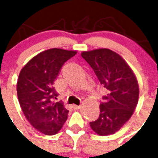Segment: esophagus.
<instances>
[{
    "label": "esophagus",
    "instance_id": "34e87169",
    "mask_svg": "<svg viewBox=\"0 0 158 158\" xmlns=\"http://www.w3.org/2000/svg\"><path fill=\"white\" fill-rule=\"evenodd\" d=\"M73 108L75 110H78L80 108V105H76V104H73Z\"/></svg>",
    "mask_w": 158,
    "mask_h": 158
}]
</instances>
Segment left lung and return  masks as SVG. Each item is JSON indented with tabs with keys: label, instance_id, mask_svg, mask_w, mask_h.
<instances>
[{
	"label": "left lung",
	"instance_id": "obj_1",
	"mask_svg": "<svg viewBox=\"0 0 158 158\" xmlns=\"http://www.w3.org/2000/svg\"><path fill=\"white\" fill-rule=\"evenodd\" d=\"M87 61L106 90L100 104V115L90 127L95 133H115L130 119L139 101L137 79L125 60L114 51L100 48L83 51Z\"/></svg>",
	"mask_w": 158,
	"mask_h": 158
}]
</instances>
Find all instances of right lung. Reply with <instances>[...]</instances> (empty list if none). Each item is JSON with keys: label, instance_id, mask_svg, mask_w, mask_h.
Returning <instances> with one entry per match:
<instances>
[{"label": "right lung", "instance_id": "1", "mask_svg": "<svg viewBox=\"0 0 158 158\" xmlns=\"http://www.w3.org/2000/svg\"><path fill=\"white\" fill-rule=\"evenodd\" d=\"M76 51L51 48L39 53L24 66L16 85L18 100L29 123L47 135L57 134L67 119L69 110L55 102L58 94L53 85L66 61Z\"/></svg>", "mask_w": 158, "mask_h": 158}]
</instances>
